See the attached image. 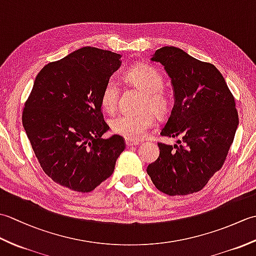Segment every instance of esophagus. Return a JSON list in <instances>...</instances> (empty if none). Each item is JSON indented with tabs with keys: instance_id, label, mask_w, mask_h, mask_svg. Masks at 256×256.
I'll list each match as a JSON object with an SVG mask.
<instances>
[{
	"instance_id": "1",
	"label": "esophagus",
	"mask_w": 256,
	"mask_h": 256,
	"mask_svg": "<svg viewBox=\"0 0 256 256\" xmlns=\"http://www.w3.org/2000/svg\"><path fill=\"white\" fill-rule=\"evenodd\" d=\"M125 144H126V146H138L140 144V142H138V140H125Z\"/></svg>"
}]
</instances>
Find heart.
<instances>
[{
	"mask_svg": "<svg viewBox=\"0 0 256 256\" xmlns=\"http://www.w3.org/2000/svg\"><path fill=\"white\" fill-rule=\"evenodd\" d=\"M126 79L136 88L145 92L144 108H152L156 113L165 111L167 98L162 91L164 79L155 68L140 64L128 70ZM118 98V82L113 79L108 80L101 94L102 108L108 112H113L116 108ZM154 124V114L148 111L140 114H120L111 120L110 126L112 132L120 136L131 140H140L148 134V131Z\"/></svg>",
	"mask_w": 256,
	"mask_h": 256,
	"instance_id": "heart-1",
	"label": "heart"
}]
</instances>
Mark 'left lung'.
Returning a JSON list of instances; mask_svg holds the SVG:
<instances>
[{
    "label": "left lung",
    "instance_id": "left-lung-1",
    "mask_svg": "<svg viewBox=\"0 0 256 256\" xmlns=\"http://www.w3.org/2000/svg\"><path fill=\"white\" fill-rule=\"evenodd\" d=\"M150 62L164 66L175 100L160 135L179 140L174 146L158 143V158L146 172L166 194L197 192L224 165L234 138L238 125L234 98L214 64L180 48L162 47Z\"/></svg>",
    "mask_w": 256,
    "mask_h": 256
}]
</instances>
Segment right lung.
<instances>
[{"label":"right lung","mask_w":256,"mask_h":256,"mask_svg":"<svg viewBox=\"0 0 256 256\" xmlns=\"http://www.w3.org/2000/svg\"><path fill=\"white\" fill-rule=\"evenodd\" d=\"M121 57L82 47L36 76L22 121L42 170L60 186L92 192L112 175L125 148L120 135L101 138L110 130L101 94Z\"/></svg>","instance_id":"1"}]
</instances>
